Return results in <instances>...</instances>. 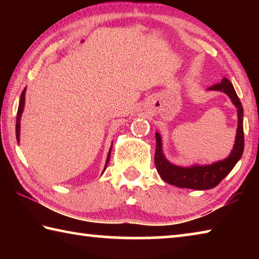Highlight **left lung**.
Masks as SVG:
<instances>
[{
	"label": "left lung",
	"mask_w": 259,
	"mask_h": 259,
	"mask_svg": "<svg viewBox=\"0 0 259 259\" xmlns=\"http://www.w3.org/2000/svg\"><path fill=\"white\" fill-rule=\"evenodd\" d=\"M208 90L221 91L227 95L236 107L238 112V128H236V136L234 140V145L230 155L224 160L213 162L211 164H193L191 166H181L171 163L164 156L163 150H162V138L161 135L155 133L156 148L154 163L156 170L161 178L170 185H175L182 188H192V190L204 191L210 190L217 186L234 165L238 163L243 153L244 147V137H243V108L241 105L240 99L236 95L233 84L227 78H223L221 83L213 84L208 88Z\"/></svg>",
	"instance_id": "obj_1"
}]
</instances>
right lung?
Here are the masks:
<instances>
[{"mask_svg":"<svg viewBox=\"0 0 259 259\" xmlns=\"http://www.w3.org/2000/svg\"><path fill=\"white\" fill-rule=\"evenodd\" d=\"M25 94H26V88L24 89L23 93L20 95V100H19V106H18V112H17V121H16V137H17V142L19 143V139H20V119H21V115H23V112H24V107H25ZM113 144V143H112ZM111 151H112V145L111 148H109L108 151V154H107V159H106V163H105V168H104V171L105 169H106V166L108 164V161H109V157H111ZM103 171V172H104Z\"/></svg>","mask_w":259,"mask_h":259,"instance_id":"right-lung-1","label":"right lung"}]
</instances>
